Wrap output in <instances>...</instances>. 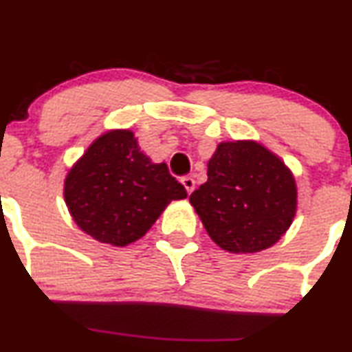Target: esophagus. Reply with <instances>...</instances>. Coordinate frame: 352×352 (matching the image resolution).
Masks as SVG:
<instances>
[{
    "label": "esophagus",
    "mask_w": 352,
    "mask_h": 352,
    "mask_svg": "<svg viewBox=\"0 0 352 352\" xmlns=\"http://www.w3.org/2000/svg\"><path fill=\"white\" fill-rule=\"evenodd\" d=\"M182 184H184L185 190H187L190 195L195 190V184H197V182H195L193 177H184V179H182Z\"/></svg>",
    "instance_id": "obj_1"
}]
</instances>
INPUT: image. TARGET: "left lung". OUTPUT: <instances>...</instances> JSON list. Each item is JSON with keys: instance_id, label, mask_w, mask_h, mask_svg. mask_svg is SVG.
Listing matches in <instances>:
<instances>
[{"instance_id": "left-lung-1", "label": "left lung", "mask_w": 352, "mask_h": 352, "mask_svg": "<svg viewBox=\"0 0 352 352\" xmlns=\"http://www.w3.org/2000/svg\"><path fill=\"white\" fill-rule=\"evenodd\" d=\"M190 203L224 251L254 254L272 248L294 221L298 190L285 162L252 139L224 141L208 160V180Z\"/></svg>"}]
</instances>
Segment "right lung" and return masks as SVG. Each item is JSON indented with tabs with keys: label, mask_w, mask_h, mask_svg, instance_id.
<instances>
[{
	"label": "right lung",
	"mask_w": 352,
	"mask_h": 352,
	"mask_svg": "<svg viewBox=\"0 0 352 352\" xmlns=\"http://www.w3.org/2000/svg\"><path fill=\"white\" fill-rule=\"evenodd\" d=\"M187 190L141 151L131 129H109L70 167L63 200L75 224L100 243L124 248L141 239L168 203Z\"/></svg>",
	"instance_id": "1"
}]
</instances>
